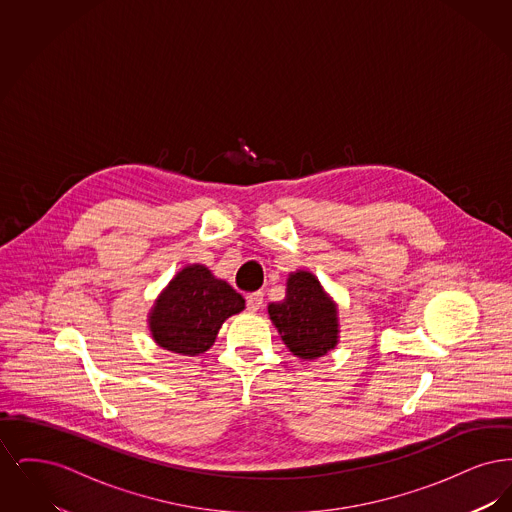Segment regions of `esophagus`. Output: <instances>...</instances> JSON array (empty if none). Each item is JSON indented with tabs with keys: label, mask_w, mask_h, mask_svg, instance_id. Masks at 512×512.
Returning <instances> with one entry per match:
<instances>
[{
	"label": "esophagus",
	"mask_w": 512,
	"mask_h": 512,
	"mask_svg": "<svg viewBox=\"0 0 512 512\" xmlns=\"http://www.w3.org/2000/svg\"><path fill=\"white\" fill-rule=\"evenodd\" d=\"M263 293L261 292H253L247 293L245 295V305H247V311H251V313H255V311H259L261 307H263Z\"/></svg>",
	"instance_id": "esophagus-1"
}]
</instances>
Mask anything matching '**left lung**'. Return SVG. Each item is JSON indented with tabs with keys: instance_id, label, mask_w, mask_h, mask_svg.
Segmentation results:
<instances>
[{
	"instance_id": "left-lung-1",
	"label": "left lung",
	"mask_w": 512,
	"mask_h": 512,
	"mask_svg": "<svg viewBox=\"0 0 512 512\" xmlns=\"http://www.w3.org/2000/svg\"><path fill=\"white\" fill-rule=\"evenodd\" d=\"M268 315L286 347L299 359H318L338 345V305L309 270L290 274L286 299L270 303Z\"/></svg>"
}]
</instances>
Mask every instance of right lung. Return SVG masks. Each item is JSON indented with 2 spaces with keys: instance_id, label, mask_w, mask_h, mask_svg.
<instances>
[{
  "instance_id": "right-lung-1",
  "label": "right lung",
  "mask_w": 512,
  "mask_h": 512,
  "mask_svg": "<svg viewBox=\"0 0 512 512\" xmlns=\"http://www.w3.org/2000/svg\"><path fill=\"white\" fill-rule=\"evenodd\" d=\"M245 309V299L203 265L184 267L157 297L149 330L163 349L195 357L211 349L222 322Z\"/></svg>"
}]
</instances>
